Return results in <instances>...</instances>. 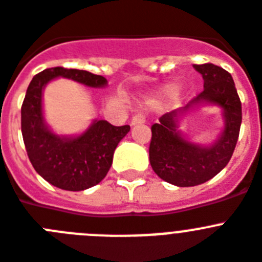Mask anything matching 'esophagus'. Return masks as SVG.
<instances>
[{
	"instance_id": "obj_1",
	"label": "esophagus",
	"mask_w": 262,
	"mask_h": 262,
	"mask_svg": "<svg viewBox=\"0 0 262 262\" xmlns=\"http://www.w3.org/2000/svg\"><path fill=\"white\" fill-rule=\"evenodd\" d=\"M145 121H146V116H145V113H142V112H140V113L135 114V116L132 117V125L144 124Z\"/></svg>"
}]
</instances>
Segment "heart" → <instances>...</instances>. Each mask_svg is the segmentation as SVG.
<instances>
[{"mask_svg":"<svg viewBox=\"0 0 262 262\" xmlns=\"http://www.w3.org/2000/svg\"><path fill=\"white\" fill-rule=\"evenodd\" d=\"M161 93H162V94H169V93H172V88H170V86L165 88V89L162 90Z\"/></svg>","mask_w":262,"mask_h":262,"instance_id":"b5f03b06","label":"heart"}]
</instances>
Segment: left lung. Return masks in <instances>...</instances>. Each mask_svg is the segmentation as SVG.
<instances>
[{"label": "left lung", "instance_id": "1", "mask_svg": "<svg viewBox=\"0 0 262 262\" xmlns=\"http://www.w3.org/2000/svg\"><path fill=\"white\" fill-rule=\"evenodd\" d=\"M194 69L202 74L204 90L188 105L164 114L158 124L151 125V168L160 179L176 186L200 185L219 174L232 158L243 121L241 101L230 73L213 63L194 65ZM200 102L216 103L224 111V130L210 147L186 142L177 130L178 114Z\"/></svg>", "mask_w": 262, "mask_h": 262}]
</instances>
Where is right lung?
Here are the masks:
<instances>
[{
    "instance_id": "obj_1",
    "label": "right lung",
    "mask_w": 262,
    "mask_h": 262,
    "mask_svg": "<svg viewBox=\"0 0 262 262\" xmlns=\"http://www.w3.org/2000/svg\"><path fill=\"white\" fill-rule=\"evenodd\" d=\"M65 77L86 86L102 88V76L86 70L49 68L33 77L21 107V130L28 157L43 180L72 192L100 184L107 174L118 142L130 130L129 125L114 126L96 120L77 137H60L46 126L42 116V90L53 78Z\"/></svg>"
}]
</instances>
